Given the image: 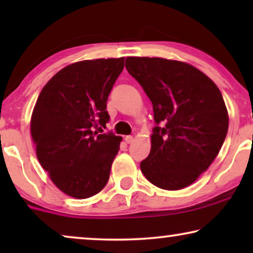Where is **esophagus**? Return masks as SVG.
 <instances>
[{"label": "esophagus", "instance_id": "34e87169", "mask_svg": "<svg viewBox=\"0 0 253 253\" xmlns=\"http://www.w3.org/2000/svg\"><path fill=\"white\" fill-rule=\"evenodd\" d=\"M133 141V137L132 136H126V143L127 144H131Z\"/></svg>", "mask_w": 253, "mask_h": 253}]
</instances>
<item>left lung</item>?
<instances>
[{"mask_svg":"<svg viewBox=\"0 0 253 253\" xmlns=\"http://www.w3.org/2000/svg\"><path fill=\"white\" fill-rule=\"evenodd\" d=\"M126 68L153 105L152 147L141 161V172L165 190L192 184L226 139L229 119L220 89L184 62L126 57Z\"/></svg>","mask_w":253,"mask_h":253,"instance_id":"8db88e82","label":"left lung"}]
</instances>
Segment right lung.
Returning a JSON list of instances; mask_svg holds the SVG:
<instances>
[{"mask_svg":"<svg viewBox=\"0 0 253 253\" xmlns=\"http://www.w3.org/2000/svg\"><path fill=\"white\" fill-rule=\"evenodd\" d=\"M123 68L124 57L72 63L37 100L31 134L38 160L65 195L89 198L108 182L122 137L94 129L108 123L107 100Z\"/></svg>","mask_w":253,"mask_h":253,"instance_id":"1","label":"right lung"}]
</instances>
